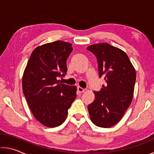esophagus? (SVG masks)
Returning <instances> with one entry per match:
<instances>
[{
	"instance_id": "1",
	"label": "esophagus",
	"mask_w": 154,
	"mask_h": 154,
	"mask_svg": "<svg viewBox=\"0 0 154 154\" xmlns=\"http://www.w3.org/2000/svg\"><path fill=\"white\" fill-rule=\"evenodd\" d=\"M77 90H78V92H79V93H82V92H84L85 91V89L83 88H82V87L78 86L77 87Z\"/></svg>"
}]
</instances>
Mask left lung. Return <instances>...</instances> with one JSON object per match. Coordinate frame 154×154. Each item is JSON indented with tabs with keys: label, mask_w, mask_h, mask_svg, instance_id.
I'll list each match as a JSON object with an SVG mask.
<instances>
[{
	"label": "left lung",
	"mask_w": 154,
	"mask_h": 154,
	"mask_svg": "<svg viewBox=\"0 0 154 154\" xmlns=\"http://www.w3.org/2000/svg\"><path fill=\"white\" fill-rule=\"evenodd\" d=\"M87 50L96 56L99 76L107 84L94 92L95 99L88 106L90 117L95 125L110 128L120 121L131 103L136 70L128 55L109 44H96Z\"/></svg>",
	"instance_id": "left-lung-1"
}]
</instances>
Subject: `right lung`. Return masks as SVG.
I'll return each mask as SVG.
<instances>
[{
    "label": "right lung",
    "instance_id": "obj_1",
    "mask_svg": "<svg viewBox=\"0 0 154 154\" xmlns=\"http://www.w3.org/2000/svg\"><path fill=\"white\" fill-rule=\"evenodd\" d=\"M71 44L55 41L34 49L23 77V90L37 120L48 128L64 123L68 109L77 97L76 86L60 82L66 74Z\"/></svg>",
    "mask_w": 154,
    "mask_h": 154
}]
</instances>
